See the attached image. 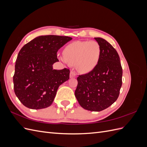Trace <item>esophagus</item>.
Instances as JSON below:
<instances>
[{
    "instance_id": "34e87169",
    "label": "esophagus",
    "mask_w": 147,
    "mask_h": 147,
    "mask_svg": "<svg viewBox=\"0 0 147 147\" xmlns=\"http://www.w3.org/2000/svg\"><path fill=\"white\" fill-rule=\"evenodd\" d=\"M76 76V74L74 71H70V78H74Z\"/></svg>"
}]
</instances>
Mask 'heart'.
<instances>
[{
  "label": "heart",
  "instance_id": "heart-1",
  "mask_svg": "<svg viewBox=\"0 0 147 147\" xmlns=\"http://www.w3.org/2000/svg\"><path fill=\"white\" fill-rule=\"evenodd\" d=\"M100 55V48L97 42H75L64 48V57H61V60L75 64L80 72L88 73L97 65Z\"/></svg>",
  "mask_w": 147,
  "mask_h": 147
}]
</instances>
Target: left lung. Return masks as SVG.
Here are the masks:
<instances>
[{
  "mask_svg": "<svg viewBox=\"0 0 147 147\" xmlns=\"http://www.w3.org/2000/svg\"><path fill=\"white\" fill-rule=\"evenodd\" d=\"M100 48L98 63L91 72L79 75L75 96L83 109L100 112L116 101L122 85L123 70L116 50L105 39L95 37Z\"/></svg>",
  "mask_w": 147,
  "mask_h": 147,
  "instance_id": "obj_1",
  "label": "left lung"
}]
</instances>
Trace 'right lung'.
Here are the masks:
<instances>
[{
	"mask_svg": "<svg viewBox=\"0 0 147 147\" xmlns=\"http://www.w3.org/2000/svg\"><path fill=\"white\" fill-rule=\"evenodd\" d=\"M72 39L42 35L21 49L13 80L15 94L26 107L37 110L50 106L59 86L69 79V69H53V64L59 61V49Z\"/></svg>",
	"mask_w": 147,
	"mask_h": 147,
	"instance_id": "add662e5",
	"label": "right lung"
}]
</instances>
